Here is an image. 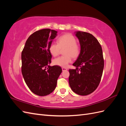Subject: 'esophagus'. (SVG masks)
<instances>
[{"label": "esophagus", "instance_id": "esophagus-1", "mask_svg": "<svg viewBox=\"0 0 126 126\" xmlns=\"http://www.w3.org/2000/svg\"><path fill=\"white\" fill-rule=\"evenodd\" d=\"M62 70H63V71H66V70H68V69H67V68L63 67V68H62Z\"/></svg>", "mask_w": 126, "mask_h": 126}]
</instances>
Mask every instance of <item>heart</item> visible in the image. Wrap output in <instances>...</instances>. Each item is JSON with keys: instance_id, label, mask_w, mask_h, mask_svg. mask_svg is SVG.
<instances>
[{"instance_id": "b5f03b06", "label": "heart", "mask_w": 126, "mask_h": 126, "mask_svg": "<svg viewBox=\"0 0 126 126\" xmlns=\"http://www.w3.org/2000/svg\"><path fill=\"white\" fill-rule=\"evenodd\" d=\"M75 37L70 33H66L60 36L57 39V44L52 43L49 47V51L54 57L60 54L62 50H64L65 56H60L54 60L56 65L66 67L72 61L71 57L76 58L79 56L80 51L79 46L76 43Z\"/></svg>"}]
</instances>
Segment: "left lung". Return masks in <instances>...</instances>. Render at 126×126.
Segmentation results:
<instances>
[{"instance_id": "1", "label": "left lung", "mask_w": 126, "mask_h": 126, "mask_svg": "<svg viewBox=\"0 0 126 126\" xmlns=\"http://www.w3.org/2000/svg\"><path fill=\"white\" fill-rule=\"evenodd\" d=\"M80 45V52L73 63L75 69H69V83L72 90L81 96L89 94L97 89L104 67L102 48L91 34L75 32Z\"/></svg>"}]
</instances>
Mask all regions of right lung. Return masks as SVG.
Listing matches in <instances>:
<instances>
[{
  "instance_id": "add662e5",
  "label": "right lung",
  "mask_w": 126,
  "mask_h": 126,
  "mask_svg": "<svg viewBox=\"0 0 126 126\" xmlns=\"http://www.w3.org/2000/svg\"><path fill=\"white\" fill-rule=\"evenodd\" d=\"M57 33L56 30L50 29L33 32L27 40L21 52L22 76L29 89L38 96L51 93L62 72L60 67L49 65L52 56L48 48Z\"/></svg>"
}]
</instances>
